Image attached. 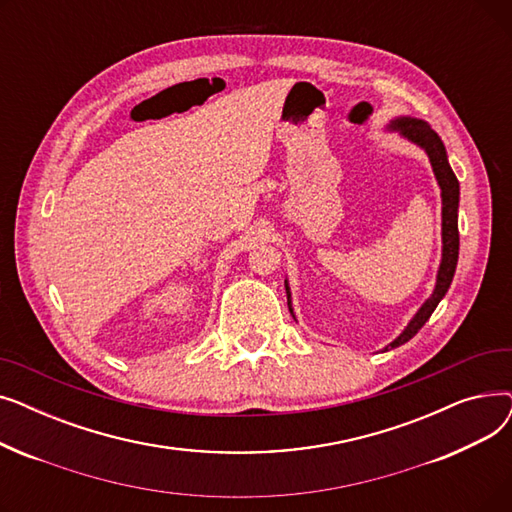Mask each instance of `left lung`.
<instances>
[{
  "label": "left lung",
  "instance_id": "left-lung-1",
  "mask_svg": "<svg viewBox=\"0 0 512 512\" xmlns=\"http://www.w3.org/2000/svg\"><path fill=\"white\" fill-rule=\"evenodd\" d=\"M392 128L400 130L402 137H407L409 141L423 147L425 153L429 155V161H432L434 174H436L438 184L442 188V242H444L436 290H434L432 297L425 301V305L417 311V315L411 319V324L407 326V330L402 332L390 344L392 348H396L400 344L409 342L425 326V321L432 317L434 309L438 307V303L448 292L450 282L454 278L456 261H459V180H456V176H454V172L448 164V157H446V149H444L442 139L438 137L436 130L429 126L427 122L413 120V118H400L392 124ZM286 297H288V309H290L288 284H286ZM290 313H292V309H290Z\"/></svg>",
  "mask_w": 512,
  "mask_h": 512
}]
</instances>
